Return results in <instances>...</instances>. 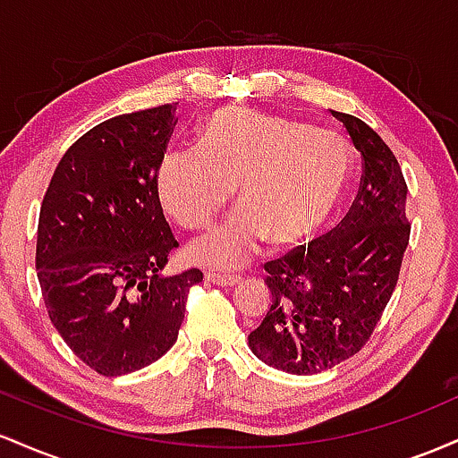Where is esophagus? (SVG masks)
Instances as JSON below:
<instances>
[{
	"label": "esophagus",
	"mask_w": 458,
	"mask_h": 458,
	"mask_svg": "<svg viewBox=\"0 0 458 458\" xmlns=\"http://www.w3.org/2000/svg\"><path fill=\"white\" fill-rule=\"evenodd\" d=\"M207 282L215 284V286L228 288V286H236V284L241 282V277H236V276H219V273H207Z\"/></svg>",
	"instance_id": "esophagus-1"
}]
</instances>
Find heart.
Masks as SVG:
<instances>
[{"label": "heart", "instance_id": "1", "mask_svg": "<svg viewBox=\"0 0 458 458\" xmlns=\"http://www.w3.org/2000/svg\"><path fill=\"white\" fill-rule=\"evenodd\" d=\"M349 148L338 133L254 109H222L198 146L163 155L157 191L165 213L199 228L233 196L239 208L189 245V256L236 269L262 241L288 245L320 228L343 196Z\"/></svg>", "mask_w": 458, "mask_h": 458}]
</instances>
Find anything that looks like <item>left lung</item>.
Returning <instances> with one entry per match:
<instances>
[{"mask_svg": "<svg viewBox=\"0 0 458 458\" xmlns=\"http://www.w3.org/2000/svg\"><path fill=\"white\" fill-rule=\"evenodd\" d=\"M331 114L361 155L360 191L327 234L267 262L271 308L247 338L259 360L291 375L338 366L370 340L411 234L407 182L390 146L355 115Z\"/></svg>", "mask_w": 458, "mask_h": 458, "instance_id": "8db88e82", "label": "left lung"}]
</instances>
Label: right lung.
Returning <instances> with one entry per match:
<instances>
[{
  "label": "right lung",
  "mask_w": 458,
  "mask_h": 458,
  "mask_svg": "<svg viewBox=\"0 0 458 458\" xmlns=\"http://www.w3.org/2000/svg\"><path fill=\"white\" fill-rule=\"evenodd\" d=\"M176 123L174 103L105 120L64 152L45 191L36 271L47 312L98 375L159 360L202 282L199 269L159 273L178 247L157 191Z\"/></svg>",
  "instance_id": "add662e5"
}]
</instances>
